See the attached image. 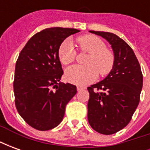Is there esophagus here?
Instances as JSON below:
<instances>
[{"mask_svg":"<svg viewBox=\"0 0 150 150\" xmlns=\"http://www.w3.org/2000/svg\"><path fill=\"white\" fill-rule=\"evenodd\" d=\"M84 87H82V86H77V91H81L83 89H84Z\"/></svg>","mask_w":150,"mask_h":150,"instance_id":"34e87169","label":"esophagus"}]
</instances>
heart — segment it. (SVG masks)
<instances>
[{"mask_svg":"<svg viewBox=\"0 0 150 150\" xmlns=\"http://www.w3.org/2000/svg\"><path fill=\"white\" fill-rule=\"evenodd\" d=\"M77 42L81 50L90 54L86 62L88 66L74 65L68 67L65 72L67 81L74 84L86 85L94 82L99 73L106 75L112 71L115 62L114 54L106 48L105 43L100 38L88 34L79 38ZM76 54L71 40H66L59 46V60L64 65L74 62Z\"/></svg>","mask_w":150,"mask_h":150,"instance_id":"obj_1","label":"heart"}]
</instances>
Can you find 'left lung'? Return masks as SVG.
<instances>
[{
  "instance_id": "left-lung-1",
  "label": "left lung",
  "mask_w": 150,
  "mask_h": 150,
  "mask_svg": "<svg viewBox=\"0 0 150 150\" xmlns=\"http://www.w3.org/2000/svg\"><path fill=\"white\" fill-rule=\"evenodd\" d=\"M89 32L107 40L115 57L109 74L88 88L89 125L101 134L111 135L124 129L131 120L140 101L143 76L135 54L124 40L112 33Z\"/></svg>"
}]
</instances>
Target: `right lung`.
I'll list each match as a JSON object with an SVG mask.
<instances>
[{"label": "right lung", "instance_id": "add662e5", "mask_svg": "<svg viewBox=\"0 0 150 150\" xmlns=\"http://www.w3.org/2000/svg\"><path fill=\"white\" fill-rule=\"evenodd\" d=\"M79 32L53 27L34 34L20 53L15 67L13 91L18 113L29 125L40 131L62 122L66 105L76 94V86L60 82L63 75L59 58L60 45Z\"/></svg>", "mask_w": 150, "mask_h": 150}]
</instances>
